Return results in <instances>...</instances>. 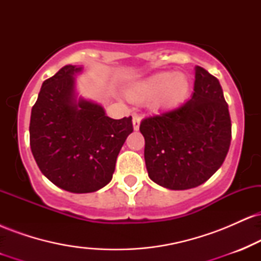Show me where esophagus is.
Returning a JSON list of instances; mask_svg holds the SVG:
<instances>
[{
	"label": "esophagus",
	"mask_w": 261,
	"mask_h": 261,
	"mask_svg": "<svg viewBox=\"0 0 261 261\" xmlns=\"http://www.w3.org/2000/svg\"><path fill=\"white\" fill-rule=\"evenodd\" d=\"M140 122H141V118L137 114H134L133 115V125H134V130L137 131L140 128Z\"/></svg>",
	"instance_id": "obj_1"
}]
</instances>
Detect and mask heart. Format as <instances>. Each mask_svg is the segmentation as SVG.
<instances>
[{
  "instance_id": "heart-1",
  "label": "heart",
  "mask_w": 261,
  "mask_h": 261,
  "mask_svg": "<svg viewBox=\"0 0 261 261\" xmlns=\"http://www.w3.org/2000/svg\"><path fill=\"white\" fill-rule=\"evenodd\" d=\"M189 83L184 76H175L172 72H163L152 76L130 91L134 99H147L160 95V103L163 106H174L187 97Z\"/></svg>"
}]
</instances>
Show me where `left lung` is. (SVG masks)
I'll use <instances>...</instances> for the list:
<instances>
[{
  "label": "left lung",
  "mask_w": 261,
  "mask_h": 261,
  "mask_svg": "<svg viewBox=\"0 0 261 261\" xmlns=\"http://www.w3.org/2000/svg\"><path fill=\"white\" fill-rule=\"evenodd\" d=\"M148 176L172 190L208 180L228 153L232 125L222 87L196 66L193 97L141 121Z\"/></svg>",
  "instance_id": "left-lung-1"
}]
</instances>
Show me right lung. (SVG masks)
Wrapping results in <instances>:
<instances>
[{"label": "right lung", "mask_w": 261, "mask_h": 261, "mask_svg": "<svg viewBox=\"0 0 261 261\" xmlns=\"http://www.w3.org/2000/svg\"><path fill=\"white\" fill-rule=\"evenodd\" d=\"M79 71L67 65L44 81L29 134L41 173L64 190L83 194L112 180L116 157L134 127L131 116L115 120L98 104L76 101L73 74Z\"/></svg>", "instance_id": "right-lung-1"}]
</instances>
